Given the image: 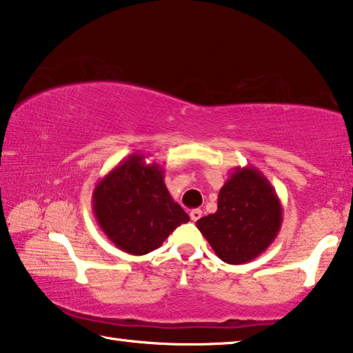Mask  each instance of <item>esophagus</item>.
<instances>
[{"mask_svg": "<svg viewBox=\"0 0 353 353\" xmlns=\"http://www.w3.org/2000/svg\"><path fill=\"white\" fill-rule=\"evenodd\" d=\"M201 216H202V212L199 210V208H193V210L190 212V218H191V221H194V223H196V221H198Z\"/></svg>", "mask_w": 353, "mask_h": 353, "instance_id": "obj_1", "label": "esophagus"}]
</instances>
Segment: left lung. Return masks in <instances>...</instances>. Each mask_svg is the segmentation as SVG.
I'll return each mask as SVG.
<instances>
[{"mask_svg": "<svg viewBox=\"0 0 353 353\" xmlns=\"http://www.w3.org/2000/svg\"><path fill=\"white\" fill-rule=\"evenodd\" d=\"M282 213L271 182L254 166H236L219 190L218 210L196 225L221 260L243 265L276 240Z\"/></svg>", "mask_w": 353, "mask_h": 353, "instance_id": "8db88e82", "label": "left lung"}]
</instances>
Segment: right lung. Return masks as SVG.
I'll return each mask as SVG.
<instances>
[{
  "label": "right lung",
  "mask_w": 353,
  "mask_h": 353,
  "mask_svg": "<svg viewBox=\"0 0 353 353\" xmlns=\"http://www.w3.org/2000/svg\"><path fill=\"white\" fill-rule=\"evenodd\" d=\"M163 172L160 165L146 163V155L134 152L94 187V218L105 236L123 252H152L176 227L190 221L171 198Z\"/></svg>",
  "instance_id": "obj_1"
}]
</instances>
